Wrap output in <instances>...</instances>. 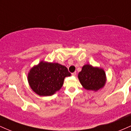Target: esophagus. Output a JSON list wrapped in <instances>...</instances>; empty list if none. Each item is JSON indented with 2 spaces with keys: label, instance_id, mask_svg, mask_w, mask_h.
Listing matches in <instances>:
<instances>
[{
  "label": "esophagus",
  "instance_id": "34e87169",
  "mask_svg": "<svg viewBox=\"0 0 131 131\" xmlns=\"http://www.w3.org/2000/svg\"><path fill=\"white\" fill-rule=\"evenodd\" d=\"M71 75H72V76H76V72H74V73H71Z\"/></svg>",
  "mask_w": 131,
  "mask_h": 131
}]
</instances>
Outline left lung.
Masks as SVG:
<instances>
[{"label": "left lung", "mask_w": 131, "mask_h": 131, "mask_svg": "<svg viewBox=\"0 0 131 131\" xmlns=\"http://www.w3.org/2000/svg\"><path fill=\"white\" fill-rule=\"evenodd\" d=\"M78 78L83 88L97 91L103 88L106 82V74L103 69L85 64L78 74Z\"/></svg>", "instance_id": "left-lung-1"}]
</instances>
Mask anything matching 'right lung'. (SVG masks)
Wrapping results in <instances>:
<instances>
[{"label":"right lung","instance_id":"right-lung-1","mask_svg":"<svg viewBox=\"0 0 131 131\" xmlns=\"http://www.w3.org/2000/svg\"><path fill=\"white\" fill-rule=\"evenodd\" d=\"M70 76L71 73L64 66L42 61L30 70L28 80L34 92L40 96H50L59 91L64 78Z\"/></svg>","mask_w":131,"mask_h":131}]
</instances>
